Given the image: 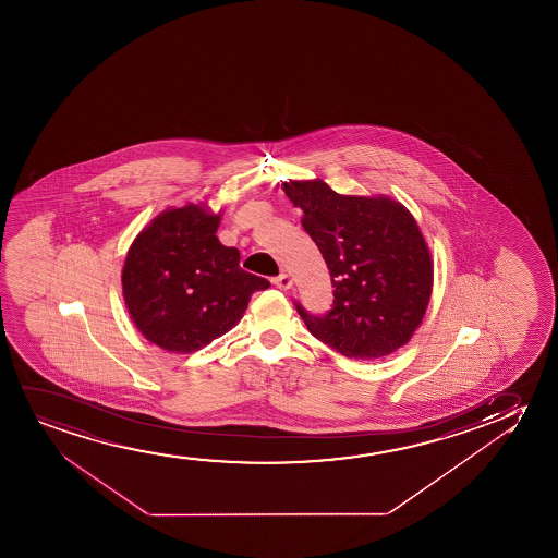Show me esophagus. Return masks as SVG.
<instances>
[{"mask_svg": "<svg viewBox=\"0 0 558 558\" xmlns=\"http://www.w3.org/2000/svg\"><path fill=\"white\" fill-rule=\"evenodd\" d=\"M272 283H275L278 290H290L291 288V278L290 275H286V272H280V275L272 278Z\"/></svg>", "mask_w": 558, "mask_h": 558, "instance_id": "esophagus-1", "label": "esophagus"}]
</instances>
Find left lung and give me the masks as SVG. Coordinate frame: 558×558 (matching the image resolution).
Segmentation results:
<instances>
[{"instance_id": "left-lung-1", "label": "left lung", "mask_w": 558, "mask_h": 558, "mask_svg": "<svg viewBox=\"0 0 558 558\" xmlns=\"http://www.w3.org/2000/svg\"><path fill=\"white\" fill-rule=\"evenodd\" d=\"M282 189L303 209L301 225L333 286L326 314L295 303L308 331L354 360L381 359L408 343L433 291V260L412 214L385 196L337 194L320 179Z\"/></svg>"}]
</instances>
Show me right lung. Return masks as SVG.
<instances>
[{
	"mask_svg": "<svg viewBox=\"0 0 558 558\" xmlns=\"http://www.w3.org/2000/svg\"><path fill=\"white\" fill-rule=\"evenodd\" d=\"M221 217L202 206L168 209L131 244L122 286L138 331L169 352H194L227 333L270 282L240 268L215 236Z\"/></svg>",
	"mask_w": 558,
	"mask_h": 558,
	"instance_id": "obj_1",
	"label": "right lung"
}]
</instances>
